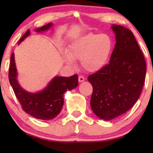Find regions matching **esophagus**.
I'll list each match as a JSON object with an SVG mask.
<instances>
[{
  "label": "esophagus",
  "instance_id": "34e87169",
  "mask_svg": "<svg viewBox=\"0 0 153 153\" xmlns=\"http://www.w3.org/2000/svg\"><path fill=\"white\" fill-rule=\"evenodd\" d=\"M85 80V78H84L82 75H79L78 76V81L79 82H82Z\"/></svg>",
  "mask_w": 153,
  "mask_h": 153
}]
</instances>
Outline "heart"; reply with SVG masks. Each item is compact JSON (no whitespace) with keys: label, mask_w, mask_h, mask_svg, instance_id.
Instances as JSON below:
<instances>
[{"label":"heart","mask_w":153,"mask_h":153,"mask_svg":"<svg viewBox=\"0 0 153 153\" xmlns=\"http://www.w3.org/2000/svg\"><path fill=\"white\" fill-rule=\"evenodd\" d=\"M112 50L113 41L109 35L89 33L72 43L65 59L71 65H74L76 59H81L82 68L94 73L106 64Z\"/></svg>","instance_id":"b5f03b06"}]
</instances>
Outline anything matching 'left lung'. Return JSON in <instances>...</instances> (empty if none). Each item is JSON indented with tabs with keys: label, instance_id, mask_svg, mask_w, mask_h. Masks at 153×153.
Wrapping results in <instances>:
<instances>
[{
	"label": "left lung",
	"instance_id": "8db88e82",
	"mask_svg": "<svg viewBox=\"0 0 153 153\" xmlns=\"http://www.w3.org/2000/svg\"><path fill=\"white\" fill-rule=\"evenodd\" d=\"M111 28L117 42L109 63L88 78L93 86L91 108L103 120L114 119L134 106L146 75L145 57L133 33L122 26Z\"/></svg>",
	"mask_w": 153,
	"mask_h": 153
}]
</instances>
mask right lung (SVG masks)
Masks as SVG:
<instances>
[{
  "instance_id": "1",
  "label": "right lung",
  "mask_w": 153,
  "mask_h": 153,
  "mask_svg": "<svg viewBox=\"0 0 153 153\" xmlns=\"http://www.w3.org/2000/svg\"><path fill=\"white\" fill-rule=\"evenodd\" d=\"M52 26V23H50L39 28L36 31L39 32L48 30ZM29 34L30 31L27 30L20 39L19 44ZM8 78L23 110L35 118L42 120H50L57 117L60 113L64 103L63 94L67 91L72 90L78 85V77L76 74L71 77L56 76L43 91L36 94L27 92L22 88L17 80V71L13 53L10 56Z\"/></svg>"
}]
</instances>
